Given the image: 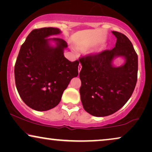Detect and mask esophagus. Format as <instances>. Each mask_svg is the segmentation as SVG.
Wrapping results in <instances>:
<instances>
[{
	"instance_id": "esophagus-1",
	"label": "esophagus",
	"mask_w": 152,
	"mask_h": 152,
	"mask_svg": "<svg viewBox=\"0 0 152 152\" xmlns=\"http://www.w3.org/2000/svg\"><path fill=\"white\" fill-rule=\"evenodd\" d=\"M78 68H79L78 72H79V73H80V70H81V69H82V66H81V64H80V65H79V66H78Z\"/></svg>"
}]
</instances>
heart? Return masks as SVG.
I'll use <instances>...</instances> for the list:
<instances>
[{"label":"heart","mask_w":152,"mask_h":152,"mask_svg":"<svg viewBox=\"0 0 152 152\" xmlns=\"http://www.w3.org/2000/svg\"><path fill=\"white\" fill-rule=\"evenodd\" d=\"M80 49L81 50H84L85 48H83V47H80Z\"/></svg>","instance_id":"1"}]
</instances>
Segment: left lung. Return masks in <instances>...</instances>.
<instances>
[{"label": "left lung", "instance_id": "obj_1", "mask_svg": "<svg viewBox=\"0 0 152 152\" xmlns=\"http://www.w3.org/2000/svg\"><path fill=\"white\" fill-rule=\"evenodd\" d=\"M117 38L115 46L79 60L81 101L85 111L96 117L111 115L123 107L132 96L138 77V55L132 42L122 33L112 31ZM123 58L120 66L113 60Z\"/></svg>", "mask_w": 152, "mask_h": 152}]
</instances>
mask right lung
<instances>
[{
  "mask_svg": "<svg viewBox=\"0 0 152 152\" xmlns=\"http://www.w3.org/2000/svg\"><path fill=\"white\" fill-rule=\"evenodd\" d=\"M61 32L55 28L33 30L16 59L14 76L18 94L36 111H48L58 105L70 80L78 75L79 61H70L64 55L67 43L60 38H48Z\"/></svg>",
  "mask_w": 152,
  "mask_h": 152,
  "instance_id": "right-lung-1",
  "label": "right lung"
}]
</instances>
